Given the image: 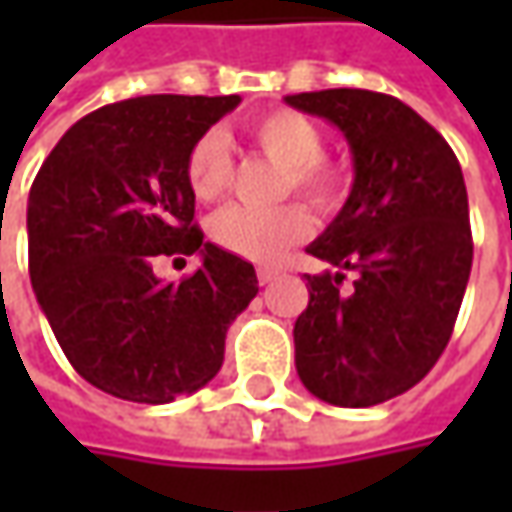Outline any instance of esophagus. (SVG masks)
<instances>
[{
  "mask_svg": "<svg viewBox=\"0 0 512 512\" xmlns=\"http://www.w3.org/2000/svg\"><path fill=\"white\" fill-rule=\"evenodd\" d=\"M256 276H259V282H262V285H270V282H276V279H279V270H276V267H259V270H256Z\"/></svg>",
  "mask_w": 512,
  "mask_h": 512,
  "instance_id": "esophagus-1",
  "label": "esophagus"
}]
</instances>
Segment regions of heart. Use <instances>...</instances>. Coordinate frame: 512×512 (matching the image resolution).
<instances>
[{"mask_svg": "<svg viewBox=\"0 0 512 512\" xmlns=\"http://www.w3.org/2000/svg\"><path fill=\"white\" fill-rule=\"evenodd\" d=\"M247 139L270 162L282 165V196L296 193L307 205L330 213L342 205L347 176L325 159V136L313 119L299 110H270L256 116L245 128ZM236 173V159L219 130L202 133L187 150L185 179L190 193L202 202H213L225 193ZM310 233V216L302 205L287 202L279 207L230 205L210 222V236L219 247L250 259L276 262L287 247L299 245Z\"/></svg>", "mask_w": 512, "mask_h": 512, "instance_id": "obj_1", "label": "heart"}]
</instances>
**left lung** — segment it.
<instances>
[{
  "label": "left lung",
  "mask_w": 512,
  "mask_h": 512,
  "mask_svg": "<svg viewBox=\"0 0 512 512\" xmlns=\"http://www.w3.org/2000/svg\"><path fill=\"white\" fill-rule=\"evenodd\" d=\"M285 102L342 130L356 170L339 216L307 247L336 273L305 276L296 370L327 404H382L422 382L456 325L473 265L462 168L396 96L333 88ZM347 272L357 279L342 291Z\"/></svg>",
  "instance_id": "obj_1"
}]
</instances>
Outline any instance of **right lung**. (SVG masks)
<instances>
[{"instance_id":"right-lung-1","label":"right lung","mask_w":512,"mask_h":512,"mask_svg":"<svg viewBox=\"0 0 512 512\" xmlns=\"http://www.w3.org/2000/svg\"><path fill=\"white\" fill-rule=\"evenodd\" d=\"M239 96H136L82 116L28 199L36 302L73 370L116 399L168 404L222 367L230 322L259 293L250 262L205 242L185 179L190 145ZM203 265L179 286L156 255Z\"/></svg>"}]
</instances>
